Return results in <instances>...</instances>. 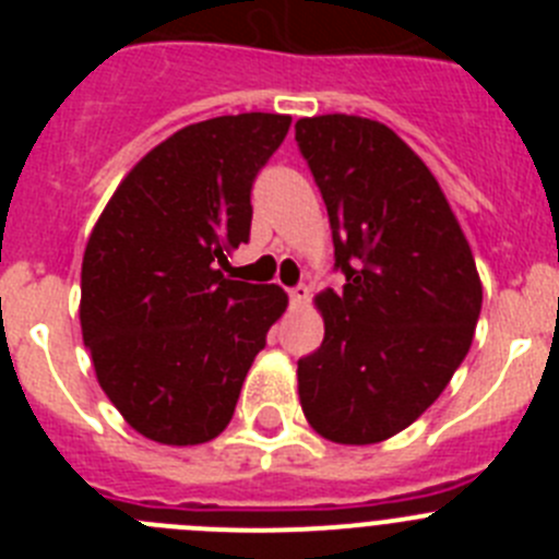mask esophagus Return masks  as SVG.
<instances>
[{
	"mask_svg": "<svg viewBox=\"0 0 559 559\" xmlns=\"http://www.w3.org/2000/svg\"><path fill=\"white\" fill-rule=\"evenodd\" d=\"M288 296H290V305H294V308H302V305L308 302L310 290L305 288V285H296V288L288 290Z\"/></svg>",
	"mask_w": 559,
	"mask_h": 559,
	"instance_id": "obj_1",
	"label": "esophagus"
}]
</instances>
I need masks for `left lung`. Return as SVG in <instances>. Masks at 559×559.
<instances>
[{
	"label": "left lung",
	"mask_w": 559,
	"mask_h": 559,
	"mask_svg": "<svg viewBox=\"0 0 559 559\" xmlns=\"http://www.w3.org/2000/svg\"><path fill=\"white\" fill-rule=\"evenodd\" d=\"M296 142L328 204L335 265L322 290L324 341L299 360L310 428L338 445H374L445 392L473 344L481 280L471 243L428 165L378 120H296Z\"/></svg>",
	"instance_id": "1"
}]
</instances>
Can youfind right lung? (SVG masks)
<instances>
[{"mask_svg": "<svg viewBox=\"0 0 559 559\" xmlns=\"http://www.w3.org/2000/svg\"><path fill=\"white\" fill-rule=\"evenodd\" d=\"M288 114H226L170 133L128 170L88 235L81 330L106 397L151 442L204 445L229 426L280 285L229 280L249 240L251 185Z\"/></svg>", "mask_w": 559, "mask_h": 559, "instance_id": "right-lung-1", "label": "right lung"}]
</instances>
